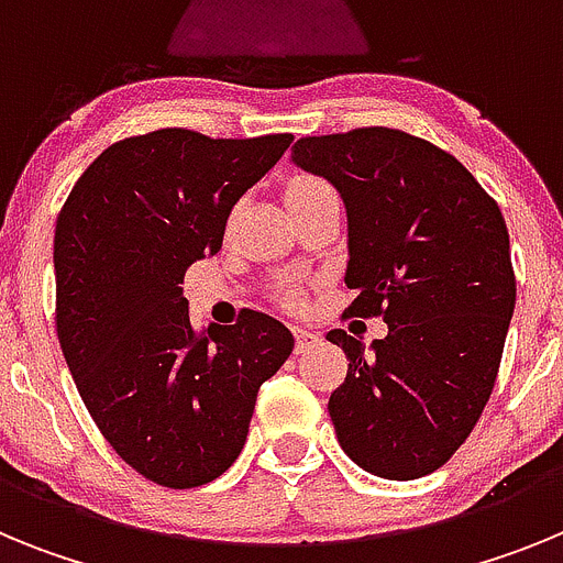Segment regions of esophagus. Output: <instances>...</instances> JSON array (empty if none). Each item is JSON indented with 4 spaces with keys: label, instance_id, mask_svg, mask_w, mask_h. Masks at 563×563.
I'll list each match as a JSON object with an SVG mask.
<instances>
[{
    "label": "esophagus",
    "instance_id": "1",
    "mask_svg": "<svg viewBox=\"0 0 563 563\" xmlns=\"http://www.w3.org/2000/svg\"><path fill=\"white\" fill-rule=\"evenodd\" d=\"M296 350L298 352H305V350H310L312 343L318 341V332L316 330H310V327H296Z\"/></svg>",
    "mask_w": 563,
    "mask_h": 563
}]
</instances>
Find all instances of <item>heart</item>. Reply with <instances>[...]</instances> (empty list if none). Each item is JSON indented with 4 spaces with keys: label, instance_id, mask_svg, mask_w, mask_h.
Masks as SVG:
<instances>
[{
    "label": "heart",
    "instance_id": "1",
    "mask_svg": "<svg viewBox=\"0 0 563 563\" xmlns=\"http://www.w3.org/2000/svg\"><path fill=\"white\" fill-rule=\"evenodd\" d=\"M316 186H327V183H321V180H310V177H305V180H296L290 186V191H301V188H316ZM287 191V194H290ZM296 298V296H292Z\"/></svg>",
    "mask_w": 563,
    "mask_h": 563
}]
</instances>
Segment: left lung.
<instances>
[{
	"label": "left lung",
	"instance_id": "8db88e82",
	"mask_svg": "<svg viewBox=\"0 0 563 563\" xmlns=\"http://www.w3.org/2000/svg\"><path fill=\"white\" fill-rule=\"evenodd\" d=\"M292 163L346 206V316L389 324L369 350L327 332L350 361L330 395L338 442L369 474L420 479L467 440L499 375L516 307L505 217L454 154L402 129L301 137Z\"/></svg>",
	"mask_w": 563,
	"mask_h": 563
}]
</instances>
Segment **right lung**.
I'll use <instances>...</instances> for the list:
<instances>
[{
  "label": "right lung",
  "instance_id": "obj_1",
  "mask_svg": "<svg viewBox=\"0 0 563 563\" xmlns=\"http://www.w3.org/2000/svg\"><path fill=\"white\" fill-rule=\"evenodd\" d=\"M292 134L208 137L157 129L92 161L56 222V332L84 406L126 465L163 487H200L233 465L258 386L292 332L245 310L197 332L183 278L222 247L231 208Z\"/></svg>",
  "mask_w": 563,
  "mask_h": 563
}]
</instances>
